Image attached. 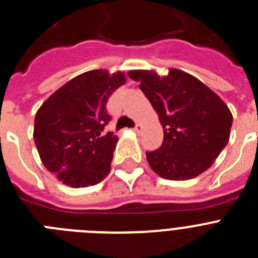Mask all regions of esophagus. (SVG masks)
I'll list each match as a JSON object with an SVG mask.
<instances>
[{
    "instance_id": "34e87169",
    "label": "esophagus",
    "mask_w": 258,
    "mask_h": 258,
    "mask_svg": "<svg viewBox=\"0 0 258 258\" xmlns=\"http://www.w3.org/2000/svg\"><path fill=\"white\" fill-rule=\"evenodd\" d=\"M141 131H142V125L141 124H137L136 126L133 127V132H136V133H140Z\"/></svg>"
}]
</instances>
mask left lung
Here are the masks:
<instances>
[{
  "label": "left lung",
  "instance_id": "8db88e82",
  "mask_svg": "<svg viewBox=\"0 0 258 258\" xmlns=\"http://www.w3.org/2000/svg\"><path fill=\"white\" fill-rule=\"evenodd\" d=\"M163 126L162 146L146 153L154 172L167 180H189L205 172L230 140L232 114L208 86L179 69L131 70Z\"/></svg>",
  "mask_w": 258,
  "mask_h": 258
}]
</instances>
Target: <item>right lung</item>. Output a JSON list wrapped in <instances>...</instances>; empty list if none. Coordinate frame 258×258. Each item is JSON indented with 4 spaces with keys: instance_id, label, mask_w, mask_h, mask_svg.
I'll return each instance as SVG.
<instances>
[{
    "instance_id": "add662e5",
    "label": "right lung",
    "mask_w": 258,
    "mask_h": 258,
    "mask_svg": "<svg viewBox=\"0 0 258 258\" xmlns=\"http://www.w3.org/2000/svg\"><path fill=\"white\" fill-rule=\"evenodd\" d=\"M125 74L90 70L54 91L35 116L34 140L44 167L72 188L95 185L111 171L117 136L103 134L111 120L108 98Z\"/></svg>"
}]
</instances>
